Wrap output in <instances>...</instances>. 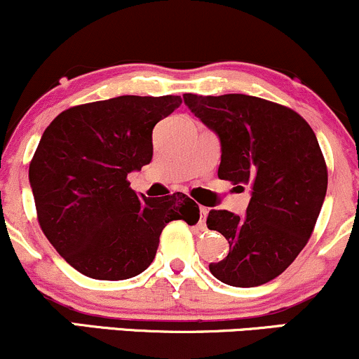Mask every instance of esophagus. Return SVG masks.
Listing matches in <instances>:
<instances>
[{"label": "esophagus", "mask_w": 359, "mask_h": 359, "mask_svg": "<svg viewBox=\"0 0 359 359\" xmlns=\"http://www.w3.org/2000/svg\"><path fill=\"white\" fill-rule=\"evenodd\" d=\"M201 222H205V217H208V214H209V209L208 208H204V205H201Z\"/></svg>", "instance_id": "1"}]
</instances>
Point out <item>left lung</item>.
I'll return each mask as SVG.
<instances>
[{
	"mask_svg": "<svg viewBox=\"0 0 359 359\" xmlns=\"http://www.w3.org/2000/svg\"><path fill=\"white\" fill-rule=\"evenodd\" d=\"M184 102L219 138L217 177L251 194L245 216L209 212L208 228L229 243L209 270L233 287L270 282L297 258L323 208L327 168L314 131L295 111L246 94H184Z\"/></svg>",
	"mask_w": 359,
	"mask_h": 359,
	"instance_id": "1",
	"label": "left lung"
}]
</instances>
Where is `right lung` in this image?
<instances>
[{
  "mask_svg": "<svg viewBox=\"0 0 359 359\" xmlns=\"http://www.w3.org/2000/svg\"><path fill=\"white\" fill-rule=\"evenodd\" d=\"M180 102L118 96L65 109L43 131L28 170L40 228L86 277H137L154 262L167 222L199 221L185 194L145 197L126 180L151 162V131Z\"/></svg>",
  "mask_w": 359,
  "mask_h": 359,
  "instance_id": "right-lung-1",
  "label": "right lung"
}]
</instances>
